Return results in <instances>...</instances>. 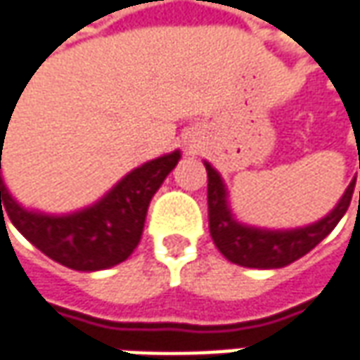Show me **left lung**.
Segmentation results:
<instances>
[{"mask_svg": "<svg viewBox=\"0 0 360 360\" xmlns=\"http://www.w3.org/2000/svg\"><path fill=\"white\" fill-rule=\"evenodd\" d=\"M205 169H207V179H209V185H207L209 233L213 237V243L231 263L251 266V269H279L301 259L311 249H315L347 213L353 199L354 183H356V179L351 181L339 205L325 219L301 229L266 231L247 227L233 217L229 203H227V189L221 175L209 163H205Z\"/></svg>", "mask_w": 360, "mask_h": 360, "instance_id": "1", "label": "left lung"}]
</instances>
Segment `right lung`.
Returning a JSON list of instances; mask_svg holds the SVG:
<instances>
[{"mask_svg":"<svg viewBox=\"0 0 360 360\" xmlns=\"http://www.w3.org/2000/svg\"><path fill=\"white\" fill-rule=\"evenodd\" d=\"M4 133L6 129H0L1 143ZM179 159V151H173L147 161L125 175L101 201L69 215L23 209L9 195L0 173V211L1 215L6 211L27 241L57 263L75 271L109 269L123 263L139 245L149 201Z\"/></svg>","mask_w":360,"mask_h":360,"instance_id":"1","label":"right lung"}]
</instances>
